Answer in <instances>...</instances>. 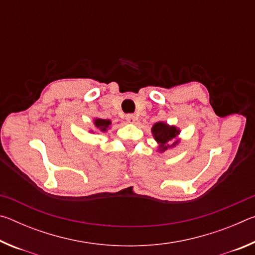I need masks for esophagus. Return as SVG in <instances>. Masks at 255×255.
Here are the masks:
<instances>
[{
	"mask_svg": "<svg viewBox=\"0 0 255 255\" xmlns=\"http://www.w3.org/2000/svg\"><path fill=\"white\" fill-rule=\"evenodd\" d=\"M126 120L128 123H135L136 117L132 114H128V115H126Z\"/></svg>",
	"mask_w": 255,
	"mask_h": 255,
	"instance_id": "1",
	"label": "esophagus"
}]
</instances>
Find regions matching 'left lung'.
I'll use <instances>...</instances> for the list:
<instances>
[{
    "instance_id": "left-lung-1",
    "label": "left lung",
    "mask_w": 255,
    "mask_h": 255,
    "mask_svg": "<svg viewBox=\"0 0 255 255\" xmlns=\"http://www.w3.org/2000/svg\"><path fill=\"white\" fill-rule=\"evenodd\" d=\"M152 132L155 140L159 144V150L161 152H164V150L170 148L171 146H175L179 143V140L174 139L179 135L180 131L174 126H169L165 123H156L152 128ZM172 141H174V144L171 145Z\"/></svg>"
}]
</instances>
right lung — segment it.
Returning a JSON list of instances; mask_svg holds the SVG:
<instances>
[{
    "label": "right lung",
    "mask_w": 255,
    "mask_h": 255,
    "mask_svg": "<svg viewBox=\"0 0 255 255\" xmlns=\"http://www.w3.org/2000/svg\"><path fill=\"white\" fill-rule=\"evenodd\" d=\"M94 125H96V127L99 129V130L106 131L108 127L111 125V122L110 120H106V119H94Z\"/></svg>",
    "instance_id": "1"
}]
</instances>
